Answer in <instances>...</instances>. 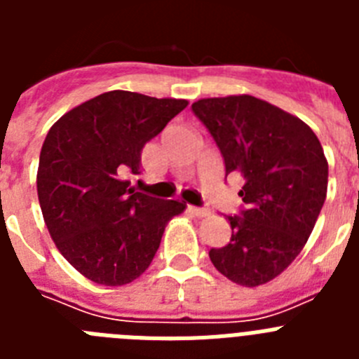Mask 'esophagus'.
Instances as JSON below:
<instances>
[{
    "label": "esophagus",
    "instance_id": "esophagus-1",
    "mask_svg": "<svg viewBox=\"0 0 359 359\" xmlns=\"http://www.w3.org/2000/svg\"><path fill=\"white\" fill-rule=\"evenodd\" d=\"M189 212L192 215H196V217H207L210 212L205 210V208H198V207H189Z\"/></svg>",
    "mask_w": 359,
    "mask_h": 359
}]
</instances>
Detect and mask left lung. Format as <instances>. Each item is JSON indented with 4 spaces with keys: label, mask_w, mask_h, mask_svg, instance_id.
<instances>
[{
    "label": "left lung",
    "mask_w": 359,
    "mask_h": 359,
    "mask_svg": "<svg viewBox=\"0 0 359 359\" xmlns=\"http://www.w3.org/2000/svg\"><path fill=\"white\" fill-rule=\"evenodd\" d=\"M192 111L214 136L226 176L243 180L244 210L228 215L231 239L210 250V261L239 286H262L306 246L327 196V158L306 122L252 95L201 98Z\"/></svg>",
    "instance_id": "obj_1"
}]
</instances>
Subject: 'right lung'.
<instances>
[{
    "mask_svg": "<svg viewBox=\"0 0 359 359\" xmlns=\"http://www.w3.org/2000/svg\"><path fill=\"white\" fill-rule=\"evenodd\" d=\"M183 98L107 91L69 109L44 138L37 169L41 212L57 250L86 278L123 286L140 277L165 226L187 208L136 192L142 149L187 107Z\"/></svg>",
    "mask_w": 359,
    "mask_h": 359,
    "instance_id": "1",
    "label": "right lung"
}]
</instances>
